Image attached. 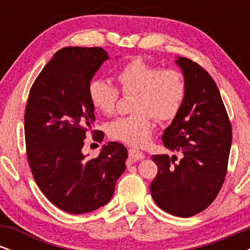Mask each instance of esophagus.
<instances>
[{"label":"esophagus","mask_w":250,"mask_h":250,"mask_svg":"<svg viewBox=\"0 0 250 250\" xmlns=\"http://www.w3.org/2000/svg\"><path fill=\"white\" fill-rule=\"evenodd\" d=\"M129 156L134 161H140V160L145 159V154L142 151L136 150V149H129Z\"/></svg>","instance_id":"esophagus-1"}]
</instances>
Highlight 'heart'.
Masks as SVG:
<instances>
[{
	"label": "heart",
	"mask_w": 250,
	"mask_h": 250,
	"mask_svg": "<svg viewBox=\"0 0 250 250\" xmlns=\"http://www.w3.org/2000/svg\"><path fill=\"white\" fill-rule=\"evenodd\" d=\"M123 94H134V114L116 119L109 125L113 139L140 147L146 145L153 131L151 117L160 122L173 120L179 114L186 97V82L179 70L160 69L142 59H134L116 73ZM91 105L103 115L115 110L119 90L103 79L93 80L88 85Z\"/></svg>",
	"instance_id": "obj_1"
}]
</instances>
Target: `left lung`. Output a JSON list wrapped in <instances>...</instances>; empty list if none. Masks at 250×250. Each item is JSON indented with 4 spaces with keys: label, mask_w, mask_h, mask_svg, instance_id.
<instances>
[{
    "label": "left lung",
    "mask_w": 250,
    "mask_h": 250,
    "mask_svg": "<svg viewBox=\"0 0 250 250\" xmlns=\"http://www.w3.org/2000/svg\"><path fill=\"white\" fill-rule=\"evenodd\" d=\"M175 63L185 79L186 97L161 137L165 147L179 151L182 159L175 163L167 154L153 155L159 169L150 193L165 211L189 217L210 206L222 187L231 125L219 88L207 71L186 57H177Z\"/></svg>",
    "instance_id": "obj_1"
}]
</instances>
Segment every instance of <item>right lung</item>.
<instances>
[{
  "label": "right lung",
  "instance_id": "add662e5",
  "mask_svg": "<svg viewBox=\"0 0 250 250\" xmlns=\"http://www.w3.org/2000/svg\"><path fill=\"white\" fill-rule=\"evenodd\" d=\"M108 59L99 47L59 50L37 76L25 107L27 157L34 179L53 205L70 214L107 205L127 168V148L119 142L103 146L96 159L82 153L95 122L88 85Z\"/></svg>",
  "mask_w": 250,
  "mask_h": 250
}]
</instances>
